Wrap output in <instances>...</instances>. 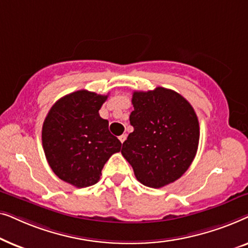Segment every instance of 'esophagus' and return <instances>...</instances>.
I'll return each instance as SVG.
<instances>
[{
    "mask_svg": "<svg viewBox=\"0 0 248 248\" xmlns=\"http://www.w3.org/2000/svg\"><path fill=\"white\" fill-rule=\"evenodd\" d=\"M118 139H120V141L122 142V143H123V142H124L125 140H126V134H123V135H121V137L118 138Z\"/></svg>",
    "mask_w": 248,
    "mask_h": 248,
    "instance_id": "esophagus-1",
    "label": "esophagus"
}]
</instances>
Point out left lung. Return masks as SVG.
<instances>
[{
    "instance_id": "obj_1",
    "label": "left lung",
    "mask_w": 248,
    "mask_h": 248,
    "mask_svg": "<svg viewBox=\"0 0 248 248\" xmlns=\"http://www.w3.org/2000/svg\"><path fill=\"white\" fill-rule=\"evenodd\" d=\"M132 104L134 131L121 152L141 184L164 187L182 177L194 160L200 140L198 116L184 97L162 87L134 91Z\"/></svg>"
}]
</instances>
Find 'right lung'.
<instances>
[{
  "label": "right lung",
  "mask_w": 248,
  "mask_h": 248,
  "mask_svg": "<svg viewBox=\"0 0 248 248\" xmlns=\"http://www.w3.org/2000/svg\"><path fill=\"white\" fill-rule=\"evenodd\" d=\"M108 96L78 90L56 101L44 121L43 148L57 177L76 187L100 179L101 170L122 143L108 130L99 109Z\"/></svg>",
  "instance_id": "1"
}]
</instances>
